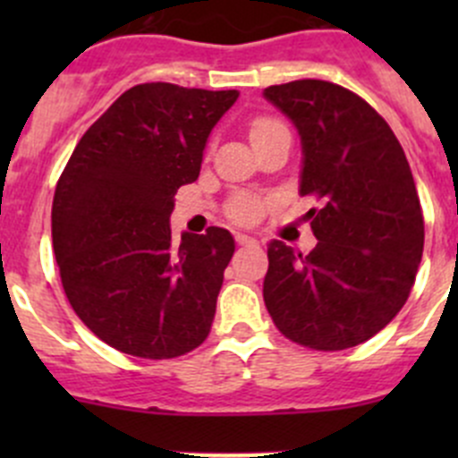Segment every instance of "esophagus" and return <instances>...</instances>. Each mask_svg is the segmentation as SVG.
Listing matches in <instances>:
<instances>
[{
  "label": "esophagus",
  "instance_id": "1",
  "mask_svg": "<svg viewBox=\"0 0 458 458\" xmlns=\"http://www.w3.org/2000/svg\"><path fill=\"white\" fill-rule=\"evenodd\" d=\"M237 243L239 246H257V239L255 237H250V234H243V233H237Z\"/></svg>",
  "mask_w": 458,
  "mask_h": 458
}]
</instances>
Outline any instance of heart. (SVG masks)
I'll list each match as a JSON object with an SVG mask.
<instances>
[{"label":"heart","instance_id":"b5f03b06","mask_svg":"<svg viewBox=\"0 0 458 458\" xmlns=\"http://www.w3.org/2000/svg\"><path fill=\"white\" fill-rule=\"evenodd\" d=\"M276 131H284V123L270 117H257L255 122L250 123L248 135H250V141L255 143L259 140H263V137H270L272 132ZM257 215H259V203L252 199H237L233 203V208H230V216L237 221H252Z\"/></svg>","mask_w":458,"mask_h":458}]
</instances>
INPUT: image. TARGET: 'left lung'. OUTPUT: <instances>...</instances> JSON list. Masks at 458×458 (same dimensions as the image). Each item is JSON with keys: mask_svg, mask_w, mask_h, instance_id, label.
<instances>
[{"mask_svg": "<svg viewBox=\"0 0 458 458\" xmlns=\"http://www.w3.org/2000/svg\"><path fill=\"white\" fill-rule=\"evenodd\" d=\"M263 97L301 140L299 195L318 243L308 255L267 243L263 301L275 326L312 350H345L381 332L408 301L423 255V215L405 152L386 119L321 80Z\"/></svg>", "mask_w": 458, "mask_h": 458, "instance_id": "obj_1", "label": "left lung"}]
</instances>
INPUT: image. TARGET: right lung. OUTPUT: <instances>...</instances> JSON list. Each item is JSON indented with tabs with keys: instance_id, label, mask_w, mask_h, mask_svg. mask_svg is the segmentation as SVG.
Segmentation results:
<instances>
[{
	"instance_id": "right-lung-1",
	"label": "right lung",
	"mask_w": 458,
	"mask_h": 458,
	"mask_svg": "<svg viewBox=\"0 0 458 458\" xmlns=\"http://www.w3.org/2000/svg\"><path fill=\"white\" fill-rule=\"evenodd\" d=\"M237 90L140 84L86 131L59 177L53 248L72 310L104 344L141 359H173L206 341L228 230L182 234L177 188L199 177L208 137Z\"/></svg>"
}]
</instances>
